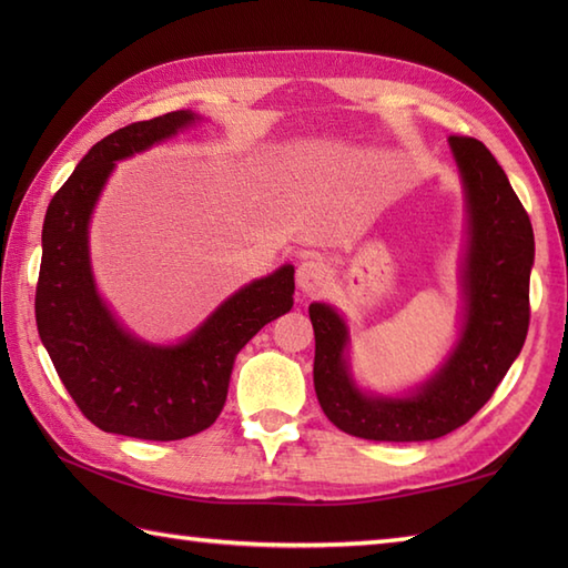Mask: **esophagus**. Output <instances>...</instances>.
I'll return each mask as SVG.
<instances>
[{
	"label": "esophagus",
	"mask_w": 568,
	"mask_h": 568,
	"mask_svg": "<svg viewBox=\"0 0 568 568\" xmlns=\"http://www.w3.org/2000/svg\"><path fill=\"white\" fill-rule=\"evenodd\" d=\"M297 287L303 291L305 295H320L324 287L329 285L332 281V271L329 265L324 263L322 258H305L303 263L297 265Z\"/></svg>",
	"instance_id": "esophagus-1"
}]
</instances>
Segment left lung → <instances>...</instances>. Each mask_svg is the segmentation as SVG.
Instances as JSON below:
<instances>
[{
    "instance_id": "8db88e82",
    "label": "left lung",
    "mask_w": 568,
    "mask_h": 568,
    "mask_svg": "<svg viewBox=\"0 0 568 568\" xmlns=\"http://www.w3.org/2000/svg\"><path fill=\"white\" fill-rule=\"evenodd\" d=\"M466 195L462 261L464 315L439 371L407 395H373L348 368V327L327 303H312L315 393L346 434L373 442H427L458 429L484 407L520 356L529 327L535 234L508 175L484 143L449 136Z\"/></svg>"
}]
</instances>
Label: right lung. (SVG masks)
Listing matches in <instances>:
<instances>
[{
  "mask_svg": "<svg viewBox=\"0 0 568 568\" xmlns=\"http://www.w3.org/2000/svg\"><path fill=\"white\" fill-rule=\"evenodd\" d=\"M200 122L190 110L104 136L65 180L43 220L36 324L65 390L94 427L173 442L207 429L226 403L234 358L265 324L293 307L295 268L281 265L229 295L178 344H149L116 322L98 293L90 220L116 161Z\"/></svg>",
  "mask_w": 568,
  "mask_h": 568,
  "instance_id": "add662e5",
  "label": "right lung"
}]
</instances>
